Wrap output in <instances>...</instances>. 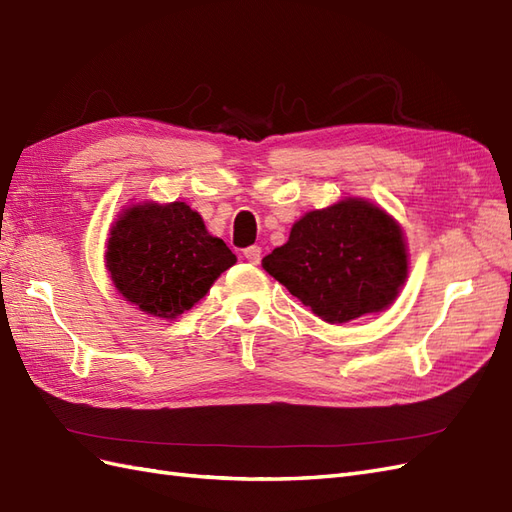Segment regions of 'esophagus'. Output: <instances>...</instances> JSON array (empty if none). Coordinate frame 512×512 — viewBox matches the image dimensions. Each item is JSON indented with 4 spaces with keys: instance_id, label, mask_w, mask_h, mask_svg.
Wrapping results in <instances>:
<instances>
[{
    "instance_id": "esophagus-1",
    "label": "esophagus",
    "mask_w": 512,
    "mask_h": 512,
    "mask_svg": "<svg viewBox=\"0 0 512 512\" xmlns=\"http://www.w3.org/2000/svg\"><path fill=\"white\" fill-rule=\"evenodd\" d=\"M243 256L247 262H252V265H258L260 262V256H262V250L258 245H252V247H245L243 250Z\"/></svg>"
}]
</instances>
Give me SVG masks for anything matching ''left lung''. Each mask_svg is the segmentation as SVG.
Here are the masks:
<instances>
[{
	"label": "left lung",
	"instance_id": "1",
	"mask_svg": "<svg viewBox=\"0 0 512 512\" xmlns=\"http://www.w3.org/2000/svg\"><path fill=\"white\" fill-rule=\"evenodd\" d=\"M262 267L323 321L347 323L381 312L407 278L403 230L379 206L342 200L310 211Z\"/></svg>",
	"mask_w": 512,
	"mask_h": 512
}]
</instances>
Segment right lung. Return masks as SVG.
Instances as JSON below:
<instances>
[{
  "label": "right lung",
  "instance_id": "obj_1",
  "mask_svg": "<svg viewBox=\"0 0 512 512\" xmlns=\"http://www.w3.org/2000/svg\"><path fill=\"white\" fill-rule=\"evenodd\" d=\"M237 256L185 202L137 204L112 228L107 269L120 295L146 314L176 319L209 293Z\"/></svg>",
  "mask_w": 512,
  "mask_h": 512
}]
</instances>
